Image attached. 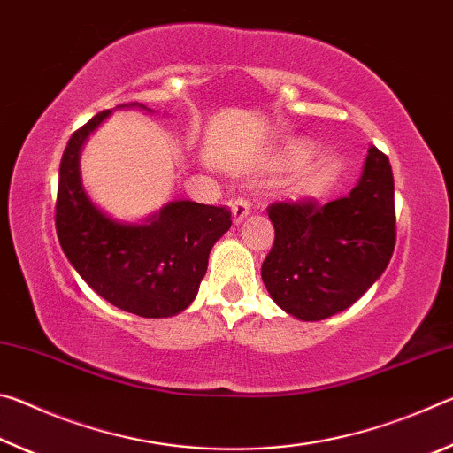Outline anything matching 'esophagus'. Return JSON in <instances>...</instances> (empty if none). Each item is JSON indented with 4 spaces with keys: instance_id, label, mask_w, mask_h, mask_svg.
Segmentation results:
<instances>
[{
    "instance_id": "esophagus-1",
    "label": "esophagus",
    "mask_w": 453,
    "mask_h": 453,
    "mask_svg": "<svg viewBox=\"0 0 453 453\" xmlns=\"http://www.w3.org/2000/svg\"><path fill=\"white\" fill-rule=\"evenodd\" d=\"M250 211H251V208H250L248 199L237 197L235 202L232 203V219H234V224L240 226L242 221L250 216Z\"/></svg>"
}]
</instances>
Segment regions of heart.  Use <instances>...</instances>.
<instances>
[{
    "label": "heart",
    "instance_id": "obj_1",
    "mask_svg": "<svg viewBox=\"0 0 453 453\" xmlns=\"http://www.w3.org/2000/svg\"><path fill=\"white\" fill-rule=\"evenodd\" d=\"M313 145L310 142H302V140H291L288 142L283 148L278 151V162L288 167V170H296V167H302L310 162L313 157ZM337 159L334 157H324L319 162L305 165L300 178H297V186L305 191H319L324 189L329 181L334 180V175L337 173Z\"/></svg>",
    "mask_w": 453,
    "mask_h": 453
}]
</instances>
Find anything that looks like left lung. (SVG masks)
Here are the masks:
<instances>
[{"label":"left lung","mask_w":453,"mask_h":453,"mask_svg":"<svg viewBox=\"0 0 453 453\" xmlns=\"http://www.w3.org/2000/svg\"><path fill=\"white\" fill-rule=\"evenodd\" d=\"M275 242L262 265L272 300L302 321L348 310L370 289L395 245L394 175L380 150H367L362 175L348 196L326 205L267 208Z\"/></svg>","instance_id":"8db88e82"}]
</instances>
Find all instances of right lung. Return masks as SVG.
Segmentation results:
<instances>
[{
	"label": "right lung",
	"mask_w": 453,
	"mask_h": 453,
	"mask_svg": "<svg viewBox=\"0 0 453 453\" xmlns=\"http://www.w3.org/2000/svg\"><path fill=\"white\" fill-rule=\"evenodd\" d=\"M118 110L156 113L142 104ZM111 116L97 113L67 142L59 164L56 229L81 280L116 308L140 318L178 316L196 300L210 251L232 227V213L175 199L143 219L113 218L91 199L80 156L89 135Z\"/></svg>",
	"instance_id": "1"
}]
</instances>
